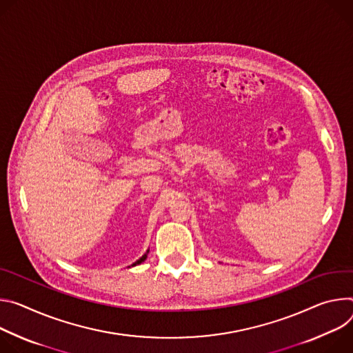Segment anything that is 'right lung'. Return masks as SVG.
<instances>
[{"label": "right lung", "mask_w": 353, "mask_h": 353, "mask_svg": "<svg viewBox=\"0 0 353 353\" xmlns=\"http://www.w3.org/2000/svg\"><path fill=\"white\" fill-rule=\"evenodd\" d=\"M147 254H148V251H147V252H145V254H144V255H143V256H141L139 261H136V262H134L132 266H134V265H139V263H141L143 261H145V258H147Z\"/></svg>", "instance_id": "add662e5"}]
</instances>
